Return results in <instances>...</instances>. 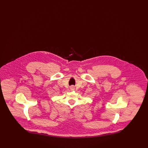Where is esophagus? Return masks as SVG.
Here are the masks:
<instances>
[{
    "label": "esophagus",
    "instance_id": "obj_1",
    "mask_svg": "<svg viewBox=\"0 0 148 148\" xmlns=\"http://www.w3.org/2000/svg\"><path fill=\"white\" fill-rule=\"evenodd\" d=\"M71 89H74V86H73V85H71Z\"/></svg>",
    "mask_w": 148,
    "mask_h": 148
}]
</instances>
